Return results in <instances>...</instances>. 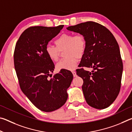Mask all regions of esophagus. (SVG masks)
<instances>
[{
	"instance_id": "esophagus-1",
	"label": "esophagus",
	"mask_w": 132,
	"mask_h": 132,
	"mask_svg": "<svg viewBox=\"0 0 132 132\" xmlns=\"http://www.w3.org/2000/svg\"><path fill=\"white\" fill-rule=\"evenodd\" d=\"M72 73H73V76H74V77H76V76H77L76 72V71H72Z\"/></svg>"
}]
</instances>
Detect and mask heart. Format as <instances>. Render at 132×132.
<instances>
[{"label": "heart", "mask_w": 132, "mask_h": 132, "mask_svg": "<svg viewBox=\"0 0 132 132\" xmlns=\"http://www.w3.org/2000/svg\"><path fill=\"white\" fill-rule=\"evenodd\" d=\"M54 43L55 46L48 45L45 48V53L49 59L53 62L59 59L60 52L64 50L66 57L56 64V69L61 70H74L76 67L78 58H81L84 55L87 48V42L82 35H75L70 33H64L57 38Z\"/></svg>", "instance_id": "obj_1"}]
</instances>
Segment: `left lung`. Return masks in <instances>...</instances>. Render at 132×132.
<instances>
[{"label":"left lung","instance_id":"obj_1","mask_svg":"<svg viewBox=\"0 0 132 132\" xmlns=\"http://www.w3.org/2000/svg\"><path fill=\"white\" fill-rule=\"evenodd\" d=\"M67 30L80 33L87 42L80 67L93 70H76L83 80L82 90L87 103L96 109L107 108L118 97L121 86L123 63L117 40L105 27L94 21L69 26Z\"/></svg>","mask_w":132,"mask_h":132}]
</instances>
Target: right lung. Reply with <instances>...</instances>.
<instances>
[{"label": "right lung", "mask_w": 132, "mask_h": 132, "mask_svg": "<svg viewBox=\"0 0 132 132\" xmlns=\"http://www.w3.org/2000/svg\"><path fill=\"white\" fill-rule=\"evenodd\" d=\"M30 27L22 33L15 44L14 64L21 91L42 111L52 112L65 104L73 76L70 71L61 70L51 79L53 62L45 48L63 27Z\"/></svg>", "instance_id": "add662e5"}]
</instances>
